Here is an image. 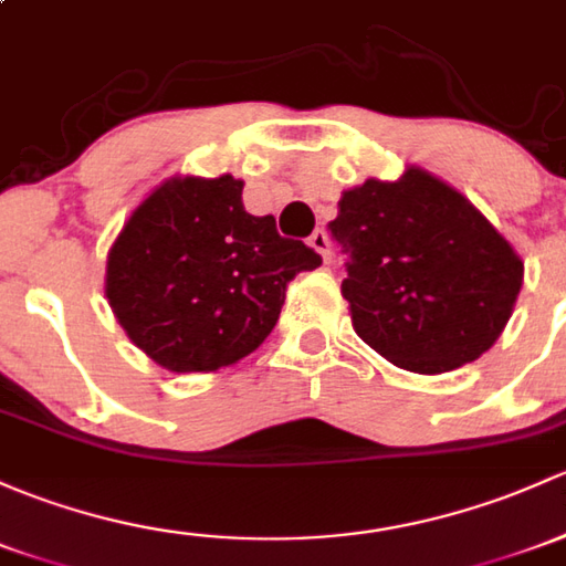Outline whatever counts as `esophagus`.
Wrapping results in <instances>:
<instances>
[{"instance_id": "34e87169", "label": "esophagus", "mask_w": 566, "mask_h": 566, "mask_svg": "<svg viewBox=\"0 0 566 566\" xmlns=\"http://www.w3.org/2000/svg\"><path fill=\"white\" fill-rule=\"evenodd\" d=\"M308 247H312L314 252L323 254V260L328 263V260H331V238H328V233H325V230H314V233L308 235Z\"/></svg>"}]
</instances>
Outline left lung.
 <instances>
[{
	"instance_id": "8db88e82",
	"label": "left lung",
	"mask_w": 566,
	"mask_h": 566,
	"mask_svg": "<svg viewBox=\"0 0 566 566\" xmlns=\"http://www.w3.org/2000/svg\"><path fill=\"white\" fill-rule=\"evenodd\" d=\"M347 254L353 328L392 366L444 374L493 347L513 314L523 263L458 189L428 170L368 178L328 224Z\"/></svg>"
}]
</instances>
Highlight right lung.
I'll list each match as a JSON object with an SVG mask.
<instances>
[{"mask_svg": "<svg viewBox=\"0 0 566 566\" xmlns=\"http://www.w3.org/2000/svg\"><path fill=\"white\" fill-rule=\"evenodd\" d=\"M233 176L159 184L108 252L105 295L143 353L176 374L219 371L265 342L287 284L323 258L252 217Z\"/></svg>", "mask_w": 566, "mask_h": 566, "instance_id": "1", "label": "right lung"}]
</instances>
